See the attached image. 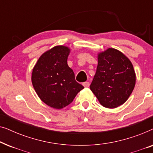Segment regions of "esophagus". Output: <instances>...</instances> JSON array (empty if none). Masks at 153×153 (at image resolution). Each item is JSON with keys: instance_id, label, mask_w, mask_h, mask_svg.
Instances as JSON below:
<instances>
[{"instance_id": "34e87169", "label": "esophagus", "mask_w": 153, "mask_h": 153, "mask_svg": "<svg viewBox=\"0 0 153 153\" xmlns=\"http://www.w3.org/2000/svg\"><path fill=\"white\" fill-rule=\"evenodd\" d=\"M83 86H84L85 88H88V87H89L90 83L88 82V81H85V82H83Z\"/></svg>"}]
</instances>
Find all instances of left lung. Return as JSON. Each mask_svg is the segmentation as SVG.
I'll list each match as a JSON object with an SVG mask.
<instances>
[{
    "label": "left lung",
    "mask_w": 153,
    "mask_h": 153,
    "mask_svg": "<svg viewBox=\"0 0 153 153\" xmlns=\"http://www.w3.org/2000/svg\"><path fill=\"white\" fill-rule=\"evenodd\" d=\"M136 74L130 60L122 52L109 48L98 54L97 70L90 88L106 108L127 101L135 86Z\"/></svg>",
    "instance_id": "left-lung-1"
}]
</instances>
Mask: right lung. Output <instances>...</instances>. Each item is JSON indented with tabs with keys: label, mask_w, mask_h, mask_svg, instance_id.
Wrapping results in <instances>:
<instances>
[{
	"label": "right lung",
	"mask_w": 153,
	"mask_h": 153,
	"mask_svg": "<svg viewBox=\"0 0 153 153\" xmlns=\"http://www.w3.org/2000/svg\"><path fill=\"white\" fill-rule=\"evenodd\" d=\"M70 49L56 46L42 55L32 72V83L42 101L52 108L65 107L84 87L68 65Z\"/></svg>",
	"instance_id": "1"
}]
</instances>
